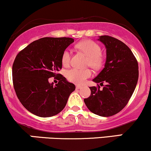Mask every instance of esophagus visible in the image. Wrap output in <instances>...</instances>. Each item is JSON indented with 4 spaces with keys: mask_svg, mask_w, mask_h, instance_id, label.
Instances as JSON below:
<instances>
[{
    "mask_svg": "<svg viewBox=\"0 0 151 151\" xmlns=\"http://www.w3.org/2000/svg\"><path fill=\"white\" fill-rule=\"evenodd\" d=\"M81 88H82V86H79V85H78V86H76V89H81Z\"/></svg>",
    "mask_w": 151,
    "mask_h": 151,
    "instance_id": "1",
    "label": "esophagus"
}]
</instances>
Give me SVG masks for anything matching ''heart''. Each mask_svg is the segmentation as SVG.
Wrapping results in <instances>:
<instances>
[{
	"label": "heart",
	"mask_w": 151,
	"mask_h": 151,
	"mask_svg": "<svg viewBox=\"0 0 151 151\" xmlns=\"http://www.w3.org/2000/svg\"><path fill=\"white\" fill-rule=\"evenodd\" d=\"M80 51L88 56V63L91 68L95 70L100 69L104 63V58L102 55V48L98 44L91 40H84L76 45ZM71 53L68 49H65L61 56V63L63 66L70 64ZM92 75L90 69L71 68L67 70L65 76L68 81L76 84H83Z\"/></svg>",
	"instance_id": "b5f03b06"
}]
</instances>
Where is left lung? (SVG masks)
Here are the masks:
<instances>
[{"label":"left lung","instance_id":"obj_1","mask_svg":"<svg viewBox=\"0 0 151 151\" xmlns=\"http://www.w3.org/2000/svg\"><path fill=\"white\" fill-rule=\"evenodd\" d=\"M107 49L104 68L93 79L103 85L90 87L91 94L84 99L87 107L94 114L110 116L122 110L134 93L139 79L138 61L131 49L122 41L103 35L98 39Z\"/></svg>","mask_w":151,"mask_h":151}]
</instances>
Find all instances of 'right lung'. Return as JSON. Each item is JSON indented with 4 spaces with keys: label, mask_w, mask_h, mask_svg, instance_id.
I'll return each instance as SVG.
<instances>
[{
    "label": "right lung",
    "mask_w": 151,
    "mask_h": 151,
    "mask_svg": "<svg viewBox=\"0 0 151 151\" xmlns=\"http://www.w3.org/2000/svg\"><path fill=\"white\" fill-rule=\"evenodd\" d=\"M73 42L69 37H44L16 56L12 70L14 89L21 104L32 114L40 117L56 115L75 90V85L58 73L62 54ZM51 77L60 81L55 86L48 83Z\"/></svg>",
    "instance_id": "obj_1"
}]
</instances>
